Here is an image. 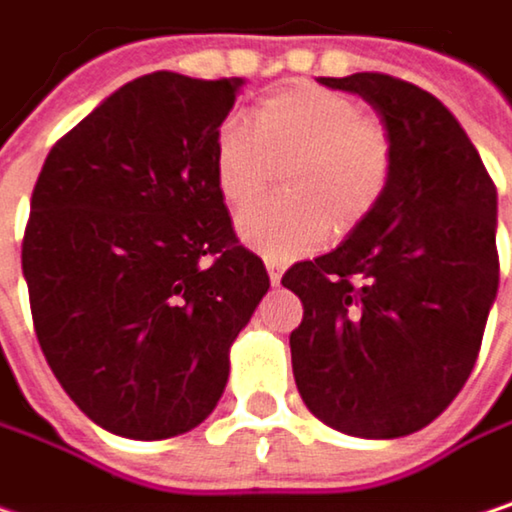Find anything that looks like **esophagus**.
<instances>
[{
  "label": "esophagus",
  "mask_w": 512,
  "mask_h": 512,
  "mask_svg": "<svg viewBox=\"0 0 512 512\" xmlns=\"http://www.w3.org/2000/svg\"><path fill=\"white\" fill-rule=\"evenodd\" d=\"M265 268H268L271 283H274V286H280V280H283V262H277V259H265Z\"/></svg>",
  "instance_id": "1"
}]
</instances>
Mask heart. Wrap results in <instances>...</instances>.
Wrapping results in <instances>:
<instances>
[{
    "label": "heart",
    "mask_w": 512,
    "mask_h": 512,
    "mask_svg": "<svg viewBox=\"0 0 512 512\" xmlns=\"http://www.w3.org/2000/svg\"><path fill=\"white\" fill-rule=\"evenodd\" d=\"M214 184L235 211L259 202L283 175V196L238 220V235L268 259H295L331 235L355 232L379 208L390 175L387 130L361 104L325 86L298 83L268 95L253 122L229 119L214 136Z\"/></svg>",
    "instance_id": "heart-1"
}]
</instances>
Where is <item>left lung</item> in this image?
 <instances>
[{
    "mask_svg": "<svg viewBox=\"0 0 512 512\" xmlns=\"http://www.w3.org/2000/svg\"><path fill=\"white\" fill-rule=\"evenodd\" d=\"M364 98L393 145L390 187L346 241L283 274L304 304L292 373L331 429L399 438L468 382L498 295V193L456 116L387 77H319Z\"/></svg>",
    "mask_w": 512,
    "mask_h": 512,
    "instance_id": "obj_1",
    "label": "left lung"
}]
</instances>
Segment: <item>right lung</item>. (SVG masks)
<instances>
[{
    "label": "right lung",
    "mask_w": 512,
    "mask_h": 512,
    "mask_svg": "<svg viewBox=\"0 0 512 512\" xmlns=\"http://www.w3.org/2000/svg\"><path fill=\"white\" fill-rule=\"evenodd\" d=\"M244 80L154 71L104 98L44 160L23 235L35 334L101 429L157 441L223 396L265 298L214 184V136Z\"/></svg>",
    "instance_id": "1"
}]
</instances>
